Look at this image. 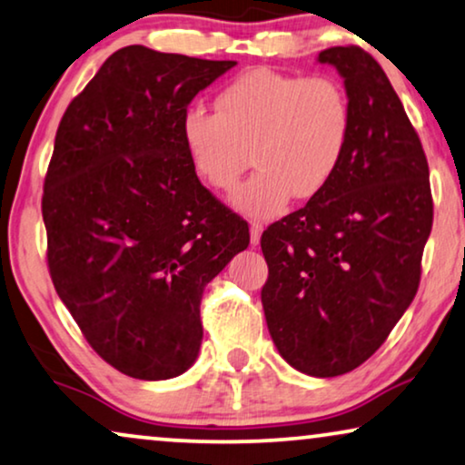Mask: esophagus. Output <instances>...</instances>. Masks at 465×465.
Returning a JSON list of instances; mask_svg holds the SVG:
<instances>
[{"label": "esophagus", "mask_w": 465, "mask_h": 465, "mask_svg": "<svg viewBox=\"0 0 465 465\" xmlns=\"http://www.w3.org/2000/svg\"><path fill=\"white\" fill-rule=\"evenodd\" d=\"M261 233H263V225H261L259 221H252V223H251V244L252 246H259Z\"/></svg>", "instance_id": "obj_1"}]
</instances>
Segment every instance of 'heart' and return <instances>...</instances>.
Here are the masks:
<instances>
[{
    "label": "heart",
    "instance_id": "obj_1",
    "mask_svg": "<svg viewBox=\"0 0 465 465\" xmlns=\"http://www.w3.org/2000/svg\"><path fill=\"white\" fill-rule=\"evenodd\" d=\"M187 155L214 189L232 187L235 211L272 219L292 195L310 200L337 174L351 136V103L331 75H295L267 67L244 71L217 96V111L192 104L181 120Z\"/></svg>",
    "mask_w": 465,
    "mask_h": 465
}]
</instances>
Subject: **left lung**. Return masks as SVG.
<instances>
[{
	"instance_id": "1",
	"label": "left lung",
	"mask_w": 465,
	"mask_h": 465,
	"mask_svg": "<svg viewBox=\"0 0 465 465\" xmlns=\"http://www.w3.org/2000/svg\"><path fill=\"white\" fill-rule=\"evenodd\" d=\"M318 63L343 77L350 145L324 192L261 235V301L280 356L337 377L369 361L413 301L434 208L421 141L375 58L335 45Z\"/></svg>"
}]
</instances>
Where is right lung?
I'll use <instances>...</instances> for the list:
<instances>
[{
  "instance_id": "obj_1",
  "label": "right lung",
  "mask_w": 465,
  "mask_h": 465,
  "mask_svg": "<svg viewBox=\"0 0 465 465\" xmlns=\"http://www.w3.org/2000/svg\"><path fill=\"white\" fill-rule=\"evenodd\" d=\"M233 64L126 45L58 124L42 198L50 276L93 350L128 377L195 362L204 286L251 242L181 136L193 96Z\"/></svg>"
}]
</instances>
